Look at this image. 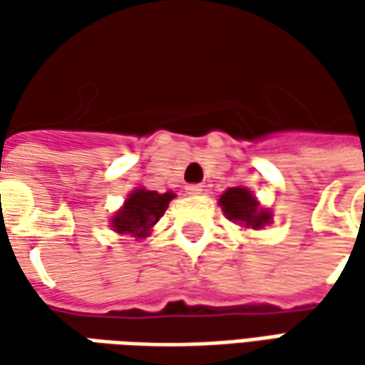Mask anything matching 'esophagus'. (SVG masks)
Here are the masks:
<instances>
[{
  "mask_svg": "<svg viewBox=\"0 0 365 365\" xmlns=\"http://www.w3.org/2000/svg\"><path fill=\"white\" fill-rule=\"evenodd\" d=\"M187 192H189V195H201V192H203V185H187Z\"/></svg>",
  "mask_w": 365,
  "mask_h": 365,
  "instance_id": "1",
  "label": "esophagus"
}]
</instances>
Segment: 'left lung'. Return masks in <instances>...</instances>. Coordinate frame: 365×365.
I'll return each instance as SVG.
<instances>
[{"label": "left lung", "instance_id": "left-lung-1", "mask_svg": "<svg viewBox=\"0 0 365 365\" xmlns=\"http://www.w3.org/2000/svg\"><path fill=\"white\" fill-rule=\"evenodd\" d=\"M219 203H221L227 217L233 219V221H242L245 227L258 230L264 223L270 221V213L259 209L254 195L247 189H242V187H233V189L225 190L221 195Z\"/></svg>", "mask_w": 365, "mask_h": 365}]
</instances>
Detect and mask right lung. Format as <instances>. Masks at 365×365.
<instances>
[{
  "label": "right lung",
  "mask_w": 365,
  "mask_h": 365,
  "mask_svg": "<svg viewBox=\"0 0 365 365\" xmlns=\"http://www.w3.org/2000/svg\"><path fill=\"white\" fill-rule=\"evenodd\" d=\"M175 199L173 192H156V190L135 189L128 197L120 213L111 221V227L118 233H132L135 237H144L150 227L164 215L166 207Z\"/></svg>",
  "instance_id": "1"
}]
</instances>
